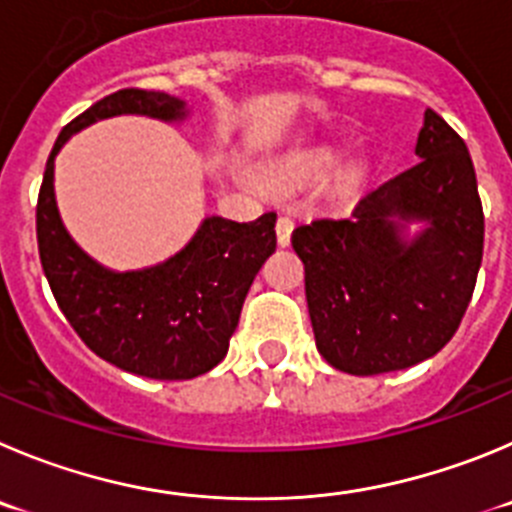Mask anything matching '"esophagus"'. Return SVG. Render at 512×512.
I'll return each instance as SVG.
<instances>
[{
  "mask_svg": "<svg viewBox=\"0 0 512 512\" xmlns=\"http://www.w3.org/2000/svg\"><path fill=\"white\" fill-rule=\"evenodd\" d=\"M275 232H278V245L288 247L290 234H293V219H290L288 214H280L278 224H275Z\"/></svg>",
  "mask_w": 512,
  "mask_h": 512,
  "instance_id": "obj_1",
  "label": "esophagus"
}]
</instances>
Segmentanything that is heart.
<instances>
[{
	"mask_svg": "<svg viewBox=\"0 0 512 512\" xmlns=\"http://www.w3.org/2000/svg\"><path fill=\"white\" fill-rule=\"evenodd\" d=\"M351 148V136H331L323 138V141L313 143V146H305L288 154L285 159H280L272 169V176L278 181H288V184H298V181H310L318 179V176L328 174L338 161L346 156V151ZM348 179H361L366 174V159L358 156L348 164L346 169Z\"/></svg>",
	"mask_w": 512,
	"mask_h": 512,
	"instance_id": "obj_1",
	"label": "heart"
}]
</instances>
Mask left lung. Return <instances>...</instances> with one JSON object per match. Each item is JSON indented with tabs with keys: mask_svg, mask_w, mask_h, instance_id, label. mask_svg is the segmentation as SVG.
Returning a JSON list of instances; mask_svg holds the SVG:
<instances>
[{
	"mask_svg": "<svg viewBox=\"0 0 512 512\" xmlns=\"http://www.w3.org/2000/svg\"><path fill=\"white\" fill-rule=\"evenodd\" d=\"M414 154L417 166L366 191L348 217H318L293 232L315 346L346 374L432 358L475 290L485 219L470 151L427 108Z\"/></svg>",
	"mask_w": 512,
	"mask_h": 512,
	"instance_id": "1",
	"label": "left lung"
}]
</instances>
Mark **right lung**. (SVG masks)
Instances as JSON below:
<instances>
[{"label": "right lung", "instance_id": "1", "mask_svg": "<svg viewBox=\"0 0 512 512\" xmlns=\"http://www.w3.org/2000/svg\"><path fill=\"white\" fill-rule=\"evenodd\" d=\"M146 116L181 123L186 100L156 90H118L62 128L37 199V245L57 305L85 346L128 374L184 381L212 371L227 356L252 280L275 252V219L204 217L194 237L169 260L141 270H113L70 237L55 199V156L93 123Z\"/></svg>", "mask_w": 512, "mask_h": 512}]
</instances>
